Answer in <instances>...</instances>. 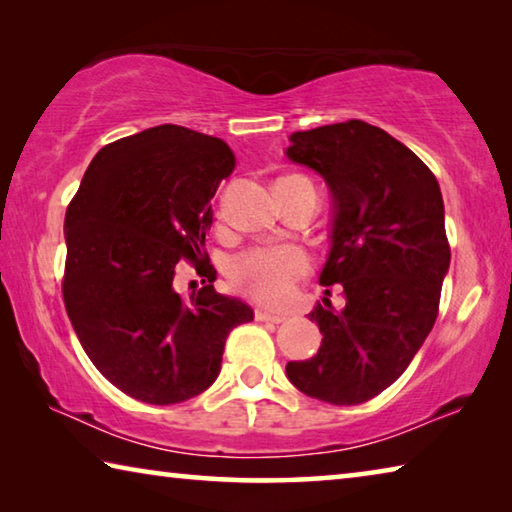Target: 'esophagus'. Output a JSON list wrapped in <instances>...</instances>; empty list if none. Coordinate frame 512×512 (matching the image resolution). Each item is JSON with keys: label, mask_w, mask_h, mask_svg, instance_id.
<instances>
[{"label": "esophagus", "mask_w": 512, "mask_h": 512, "mask_svg": "<svg viewBox=\"0 0 512 512\" xmlns=\"http://www.w3.org/2000/svg\"><path fill=\"white\" fill-rule=\"evenodd\" d=\"M254 317H256V321H272V324H281V321H285L283 315H272V312H267V310H256Z\"/></svg>", "instance_id": "obj_1"}]
</instances>
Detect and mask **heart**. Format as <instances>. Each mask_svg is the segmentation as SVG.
<instances>
[{"mask_svg": "<svg viewBox=\"0 0 512 512\" xmlns=\"http://www.w3.org/2000/svg\"><path fill=\"white\" fill-rule=\"evenodd\" d=\"M310 184L306 177L288 175L276 186ZM310 272V258L299 247H256L236 256L229 265V283L240 294L263 306L281 308L297 294V285Z\"/></svg>", "mask_w": 512, "mask_h": 512, "instance_id": "obj_1", "label": "heart"}]
</instances>
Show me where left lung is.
<instances>
[{"mask_svg":"<svg viewBox=\"0 0 512 512\" xmlns=\"http://www.w3.org/2000/svg\"><path fill=\"white\" fill-rule=\"evenodd\" d=\"M290 141L288 157L333 191V247L319 283H337L346 306L324 299L310 312L324 335L319 351L285 371L310 398L362 405L405 373L434 328L450 270L443 195L423 159L364 121L294 132Z\"/></svg>","mask_w":512,"mask_h":512,"instance_id":"obj_1","label":"left lung"}]
</instances>
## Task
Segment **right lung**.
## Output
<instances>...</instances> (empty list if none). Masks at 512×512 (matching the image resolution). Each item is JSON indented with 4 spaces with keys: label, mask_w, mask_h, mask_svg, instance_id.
<instances>
[{
    "label": "right lung",
    "mask_w": 512,
    "mask_h": 512,
    "mask_svg": "<svg viewBox=\"0 0 512 512\" xmlns=\"http://www.w3.org/2000/svg\"><path fill=\"white\" fill-rule=\"evenodd\" d=\"M236 168L218 137L157 125L96 152L67 206L62 299L80 346L107 382L148 405L200 396L224 342L254 312L215 292L206 254L211 197ZM179 260L205 285L174 292Z\"/></svg>",
    "instance_id": "right-lung-1"
}]
</instances>
